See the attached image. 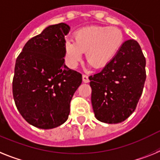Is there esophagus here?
Segmentation results:
<instances>
[{
    "instance_id": "obj_1",
    "label": "esophagus",
    "mask_w": 160,
    "mask_h": 160,
    "mask_svg": "<svg viewBox=\"0 0 160 160\" xmlns=\"http://www.w3.org/2000/svg\"><path fill=\"white\" fill-rule=\"evenodd\" d=\"M82 79H83V81L84 83H88L89 82V78H88V76L87 75H83L82 76Z\"/></svg>"
}]
</instances>
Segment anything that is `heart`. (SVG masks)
<instances>
[{"mask_svg":"<svg viewBox=\"0 0 160 160\" xmlns=\"http://www.w3.org/2000/svg\"><path fill=\"white\" fill-rule=\"evenodd\" d=\"M123 34L113 26H93L84 27L74 33V40L64 42L67 64L75 68L80 62L83 52L86 59L96 68L106 66L118 54L123 43Z\"/></svg>","mask_w":160,"mask_h":160,"instance_id":"heart-1","label":"heart"}]
</instances>
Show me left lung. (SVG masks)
<instances>
[{"mask_svg": "<svg viewBox=\"0 0 160 160\" xmlns=\"http://www.w3.org/2000/svg\"><path fill=\"white\" fill-rule=\"evenodd\" d=\"M145 67L139 44L129 39L101 72L89 76L92 105L97 120L116 124L131 115L142 93Z\"/></svg>", "mask_w": 160, "mask_h": 160, "instance_id": "8db88e82", "label": "left lung"}]
</instances>
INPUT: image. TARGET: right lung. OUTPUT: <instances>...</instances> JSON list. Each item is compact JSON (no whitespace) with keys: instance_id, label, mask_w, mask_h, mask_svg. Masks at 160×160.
Segmentation results:
<instances>
[{"instance_id":"1","label":"right lung","mask_w":160,"mask_h":160,"mask_svg":"<svg viewBox=\"0 0 160 160\" xmlns=\"http://www.w3.org/2000/svg\"><path fill=\"white\" fill-rule=\"evenodd\" d=\"M66 23L51 25L30 38L17 58L13 95L23 118L37 128L63 124L70 103L82 82V75L64 63Z\"/></svg>"}]
</instances>
